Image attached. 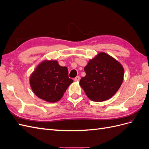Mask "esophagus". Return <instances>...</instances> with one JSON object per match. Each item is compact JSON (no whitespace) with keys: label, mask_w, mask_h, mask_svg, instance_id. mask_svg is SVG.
<instances>
[{"label":"esophagus","mask_w":149,"mask_h":149,"mask_svg":"<svg viewBox=\"0 0 149 149\" xmlns=\"http://www.w3.org/2000/svg\"><path fill=\"white\" fill-rule=\"evenodd\" d=\"M80 79V77L79 76H76V78H74V80L75 81H78Z\"/></svg>","instance_id":"obj_1"}]
</instances>
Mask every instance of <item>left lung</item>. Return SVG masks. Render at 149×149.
I'll use <instances>...</instances> for the list:
<instances>
[{"label": "left lung", "instance_id": "obj_1", "mask_svg": "<svg viewBox=\"0 0 149 149\" xmlns=\"http://www.w3.org/2000/svg\"><path fill=\"white\" fill-rule=\"evenodd\" d=\"M86 76L79 84L93 101L101 102L113 96L123 81V66L114 58L101 52L84 68Z\"/></svg>", "mask_w": 149, "mask_h": 149}]
</instances>
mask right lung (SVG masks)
<instances>
[{
    "label": "right lung",
    "mask_w": 149,
    "mask_h": 149,
    "mask_svg": "<svg viewBox=\"0 0 149 149\" xmlns=\"http://www.w3.org/2000/svg\"><path fill=\"white\" fill-rule=\"evenodd\" d=\"M73 79L68 77L66 66H61L56 61L41 63L30 76L31 89L39 98L49 102L59 101Z\"/></svg>",
    "instance_id": "obj_1"
}]
</instances>
